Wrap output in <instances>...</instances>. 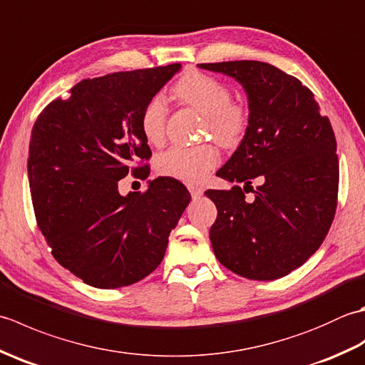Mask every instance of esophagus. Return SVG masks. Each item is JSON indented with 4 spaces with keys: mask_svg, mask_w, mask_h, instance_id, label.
Listing matches in <instances>:
<instances>
[{
    "mask_svg": "<svg viewBox=\"0 0 365 365\" xmlns=\"http://www.w3.org/2000/svg\"><path fill=\"white\" fill-rule=\"evenodd\" d=\"M187 188H188V191L191 192V196H192V197H199V196H202V195H204V190L200 188L199 185L188 183V185H187Z\"/></svg>",
    "mask_w": 365,
    "mask_h": 365,
    "instance_id": "34e87169",
    "label": "esophagus"
}]
</instances>
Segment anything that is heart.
Segmentation results:
<instances>
[{"instance_id": "1", "label": "heart", "mask_w": 365, "mask_h": 365, "mask_svg": "<svg viewBox=\"0 0 365 365\" xmlns=\"http://www.w3.org/2000/svg\"><path fill=\"white\" fill-rule=\"evenodd\" d=\"M178 100L196 108L205 115V131L224 147H235L243 141L250 127V111L242 103L232 102V89L215 76L191 72L174 86ZM168 105L161 96H153L143 108L141 131L145 141L161 145L166 138ZM220 150L213 144L174 145L157 157V170L165 177L185 182H199L218 166Z\"/></svg>"}]
</instances>
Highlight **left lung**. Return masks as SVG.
I'll return each instance as SVG.
<instances>
[{
  "instance_id": "1",
  "label": "left lung",
  "mask_w": 365,
  "mask_h": 365,
  "mask_svg": "<svg viewBox=\"0 0 365 365\" xmlns=\"http://www.w3.org/2000/svg\"><path fill=\"white\" fill-rule=\"evenodd\" d=\"M235 78L247 94L250 127L216 175L234 185L207 190L218 216L216 259L235 274L274 281L319 250L334 220L339 191L336 136L312 91L260 61L197 64ZM262 180L254 190L250 183ZM255 197L246 200L245 192Z\"/></svg>"
}]
</instances>
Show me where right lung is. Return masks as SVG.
Wrapping results in <instances>:
<instances>
[{
	"label": "right lung",
	"mask_w": 365,
	"mask_h": 365,
	"mask_svg": "<svg viewBox=\"0 0 365 365\" xmlns=\"http://www.w3.org/2000/svg\"><path fill=\"white\" fill-rule=\"evenodd\" d=\"M180 67L86 78L34 122L28 175L37 226L59 265L88 285L119 289L149 276L190 204L188 190L170 177L144 192L120 196L118 188L128 173L149 177L141 113Z\"/></svg>",
	"instance_id": "obj_1"
}]
</instances>
